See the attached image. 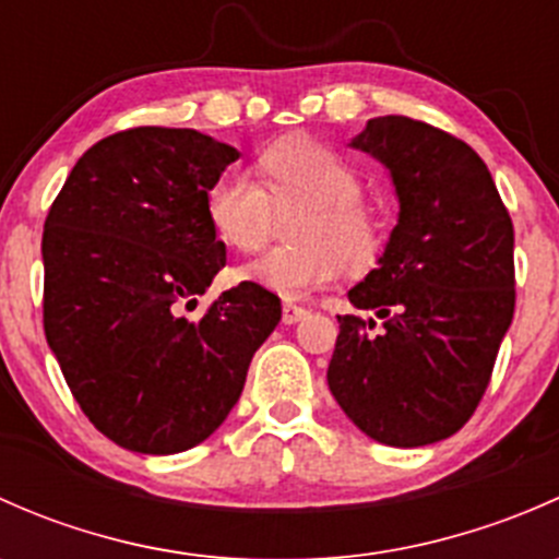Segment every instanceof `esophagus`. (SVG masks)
Here are the masks:
<instances>
[{"instance_id": "34e87169", "label": "esophagus", "mask_w": 559, "mask_h": 559, "mask_svg": "<svg viewBox=\"0 0 559 559\" xmlns=\"http://www.w3.org/2000/svg\"><path fill=\"white\" fill-rule=\"evenodd\" d=\"M306 316H308V311L302 306H295V302H284V313H281L284 324H297V321H302Z\"/></svg>"}]
</instances>
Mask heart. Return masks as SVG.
<instances>
[{
  "label": "heart",
  "mask_w": 559,
  "mask_h": 559,
  "mask_svg": "<svg viewBox=\"0 0 559 559\" xmlns=\"http://www.w3.org/2000/svg\"><path fill=\"white\" fill-rule=\"evenodd\" d=\"M251 173L224 170L207 191V216L227 246L253 251L267 240L275 216L295 213V246L273 248L238 270V278L297 300L332 284L343 259L354 267L373 262L379 224L362 205V178L337 151L311 140H281Z\"/></svg>",
  "instance_id": "obj_1"
}]
</instances>
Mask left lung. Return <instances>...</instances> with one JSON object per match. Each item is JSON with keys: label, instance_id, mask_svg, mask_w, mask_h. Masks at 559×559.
Returning <instances> with one entry per match:
<instances>
[{"label": "left lung", "instance_id": "8db88e82", "mask_svg": "<svg viewBox=\"0 0 559 559\" xmlns=\"http://www.w3.org/2000/svg\"><path fill=\"white\" fill-rule=\"evenodd\" d=\"M352 148L384 165L397 224L337 316L326 384L373 441L414 449L473 416L514 319V224L481 156L405 116L370 118ZM368 325L367 331L364 326Z\"/></svg>", "mask_w": 559, "mask_h": 559}]
</instances>
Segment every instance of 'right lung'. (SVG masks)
Segmentation results:
<instances>
[{
  "instance_id": "right-lung-1",
  "label": "right lung",
  "mask_w": 559,
  "mask_h": 559,
  "mask_svg": "<svg viewBox=\"0 0 559 559\" xmlns=\"http://www.w3.org/2000/svg\"><path fill=\"white\" fill-rule=\"evenodd\" d=\"M238 156L197 129H127L78 159L45 218V337L88 421L129 452L211 438L281 321L246 281L183 313L227 262L207 191Z\"/></svg>"
}]
</instances>
